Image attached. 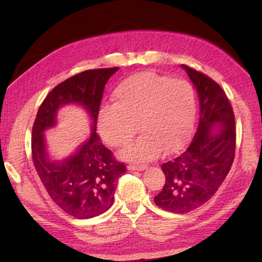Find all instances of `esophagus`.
<instances>
[{"mask_svg":"<svg viewBox=\"0 0 262 262\" xmlns=\"http://www.w3.org/2000/svg\"><path fill=\"white\" fill-rule=\"evenodd\" d=\"M147 168V165L145 164H141V163H129L128 164V170L130 171H143Z\"/></svg>","mask_w":262,"mask_h":262,"instance_id":"1","label":"esophagus"}]
</instances>
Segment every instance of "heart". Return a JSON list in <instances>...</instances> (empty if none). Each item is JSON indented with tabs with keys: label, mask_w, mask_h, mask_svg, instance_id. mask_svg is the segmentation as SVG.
I'll use <instances>...</instances> for the list:
<instances>
[{
	"label": "heart",
	"mask_w": 262,
	"mask_h": 262,
	"mask_svg": "<svg viewBox=\"0 0 262 262\" xmlns=\"http://www.w3.org/2000/svg\"><path fill=\"white\" fill-rule=\"evenodd\" d=\"M113 99L114 105L103 106L98 113V130L106 143L126 147L136 134V124L142 133L123 157L149 161L163 149L176 151L187 140L195 117V94L185 79L139 73L118 84Z\"/></svg>",
	"instance_id": "b5f03b06"
}]
</instances>
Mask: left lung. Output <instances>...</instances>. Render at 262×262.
I'll list each match as a JSON object with an SVG mask.
<instances>
[{
    "instance_id": "obj_1",
    "label": "left lung",
    "mask_w": 262,
    "mask_h": 262,
    "mask_svg": "<svg viewBox=\"0 0 262 262\" xmlns=\"http://www.w3.org/2000/svg\"><path fill=\"white\" fill-rule=\"evenodd\" d=\"M181 67L198 90L200 117L188 147L162 164L165 183L154 198L159 208L176 214L193 211L209 200L229 173L236 150L234 113L224 90L206 74Z\"/></svg>"
}]
</instances>
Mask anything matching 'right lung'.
Returning a JSON list of instances; mask_svg holds the SVG:
<instances>
[{
	"label": "right lung",
	"instance_id": "add662e5",
	"mask_svg": "<svg viewBox=\"0 0 262 262\" xmlns=\"http://www.w3.org/2000/svg\"><path fill=\"white\" fill-rule=\"evenodd\" d=\"M119 67L90 69L69 77L53 89L38 110L32 127L31 149L35 171L48 195L62 210L76 219H92L113 205L115 181L126 165L101 143L96 133L106 83ZM83 104L93 119V133L79 152L62 162L47 157L42 133L55 124L60 105Z\"/></svg>",
	"mask_w": 262,
	"mask_h": 262
}]
</instances>
